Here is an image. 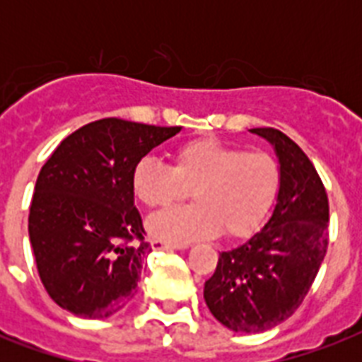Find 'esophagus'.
Returning <instances> with one entry per match:
<instances>
[{"label":"esophagus","mask_w":362,"mask_h":362,"mask_svg":"<svg viewBox=\"0 0 362 362\" xmlns=\"http://www.w3.org/2000/svg\"><path fill=\"white\" fill-rule=\"evenodd\" d=\"M176 247H182L180 244H173V242H165V240H152V250H176Z\"/></svg>","instance_id":"obj_1"}]
</instances>
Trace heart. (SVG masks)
I'll return each mask as SVG.
<instances>
[{
  "mask_svg": "<svg viewBox=\"0 0 362 362\" xmlns=\"http://www.w3.org/2000/svg\"><path fill=\"white\" fill-rule=\"evenodd\" d=\"M280 180V165L270 153L193 139L173 150V167L142 158L133 169L131 186L150 210L169 209L192 189L193 204L148 221L153 238L184 244L216 233L227 238L252 235L274 204Z\"/></svg>",
  "mask_w": 362,
  "mask_h": 362,
  "instance_id": "obj_1",
  "label": "heart"
}]
</instances>
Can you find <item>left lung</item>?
Returning <instances> with one entry per match:
<instances>
[{
  "instance_id": "left-lung-1",
  "label": "left lung",
  "mask_w": 362,
  "mask_h": 362,
  "mask_svg": "<svg viewBox=\"0 0 362 362\" xmlns=\"http://www.w3.org/2000/svg\"><path fill=\"white\" fill-rule=\"evenodd\" d=\"M274 148L281 180L263 229L221 252L204 281L216 320L235 332H263L286 321L310 291L329 244V199L308 156L281 131L250 129Z\"/></svg>"
}]
</instances>
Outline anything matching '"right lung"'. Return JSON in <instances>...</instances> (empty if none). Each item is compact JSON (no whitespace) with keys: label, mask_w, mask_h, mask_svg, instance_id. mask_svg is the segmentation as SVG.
<instances>
[{"label":"right lung","mask_w":362,"mask_h":362,"mask_svg":"<svg viewBox=\"0 0 362 362\" xmlns=\"http://www.w3.org/2000/svg\"><path fill=\"white\" fill-rule=\"evenodd\" d=\"M180 129L103 118L71 133L42 165L28 231L42 286L58 306L105 320L133 298L152 247L131 176Z\"/></svg>","instance_id":"obj_1"}]
</instances>
